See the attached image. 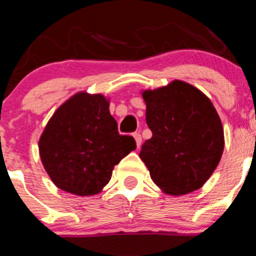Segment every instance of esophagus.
Wrapping results in <instances>:
<instances>
[{
    "instance_id": "1",
    "label": "esophagus",
    "mask_w": 256,
    "mask_h": 256,
    "mask_svg": "<svg viewBox=\"0 0 256 256\" xmlns=\"http://www.w3.org/2000/svg\"><path fill=\"white\" fill-rule=\"evenodd\" d=\"M133 137H134V140H136V144H137V148H140V146H141V144H142V137H141V134H140V133H133Z\"/></svg>"
}]
</instances>
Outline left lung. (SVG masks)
I'll return each mask as SVG.
<instances>
[{"instance_id":"8db88e82","label":"left lung","mask_w":256,"mask_h":256,"mask_svg":"<svg viewBox=\"0 0 256 256\" xmlns=\"http://www.w3.org/2000/svg\"><path fill=\"white\" fill-rule=\"evenodd\" d=\"M142 97L152 137L142 144L140 158L154 183L173 196L204 186L224 148L223 126L212 101L182 80L146 90Z\"/></svg>"}]
</instances>
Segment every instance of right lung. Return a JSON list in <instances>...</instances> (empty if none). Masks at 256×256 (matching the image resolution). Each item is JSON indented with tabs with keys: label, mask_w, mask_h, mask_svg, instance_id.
<instances>
[{
	"label": "right lung",
	"mask_w": 256,
	"mask_h": 256,
	"mask_svg": "<svg viewBox=\"0 0 256 256\" xmlns=\"http://www.w3.org/2000/svg\"><path fill=\"white\" fill-rule=\"evenodd\" d=\"M38 148L56 187L91 196L101 192L115 165L136 150V141L132 136L119 134L105 96L79 92L52 115Z\"/></svg>",
	"instance_id": "add662e5"
}]
</instances>
